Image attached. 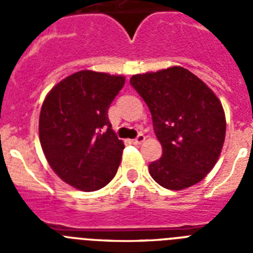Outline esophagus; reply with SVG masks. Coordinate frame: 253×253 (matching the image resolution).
<instances>
[{
    "instance_id": "34e87169",
    "label": "esophagus",
    "mask_w": 253,
    "mask_h": 253,
    "mask_svg": "<svg viewBox=\"0 0 253 253\" xmlns=\"http://www.w3.org/2000/svg\"><path fill=\"white\" fill-rule=\"evenodd\" d=\"M144 140H146V137H144V134H138L137 138L131 140V143H133V144H140V143H143V142H144Z\"/></svg>"
}]
</instances>
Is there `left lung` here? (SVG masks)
<instances>
[{
    "mask_svg": "<svg viewBox=\"0 0 253 253\" xmlns=\"http://www.w3.org/2000/svg\"><path fill=\"white\" fill-rule=\"evenodd\" d=\"M130 84L148 106L162 157L148 166L157 184L182 190L202 181L222 152L225 116L220 101L195 75L171 67L135 75Z\"/></svg>",
    "mask_w": 253,
    "mask_h": 253,
    "instance_id": "8db88e82",
    "label": "left lung"
}]
</instances>
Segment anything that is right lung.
<instances>
[{
  "instance_id": "add662e5",
  "label": "right lung",
  "mask_w": 253,
  "mask_h": 253,
  "mask_svg": "<svg viewBox=\"0 0 253 253\" xmlns=\"http://www.w3.org/2000/svg\"><path fill=\"white\" fill-rule=\"evenodd\" d=\"M124 82L123 76L80 71L44 100L40 144L51 169L76 189L95 191L116 175L124 144L111 129L107 110Z\"/></svg>"
}]
</instances>
